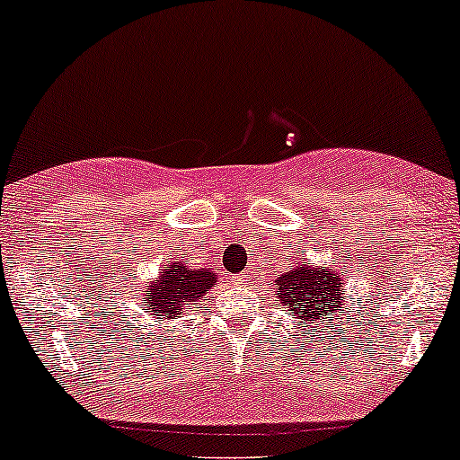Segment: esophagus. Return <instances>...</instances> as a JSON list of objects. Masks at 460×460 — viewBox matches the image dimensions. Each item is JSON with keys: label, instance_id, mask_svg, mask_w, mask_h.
Listing matches in <instances>:
<instances>
[{"label": "esophagus", "instance_id": "esophagus-1", "mask_svg": "<svg viewBox=\"0 0 460 460\" xmlns=\"http://www.w3.org/2000/svg\"><path fill=\"white\" fill-rule=\"evenodd\" d=\"M236 279H239V283H245V279H248V276L243 274V276H236Z\"/></svg>", "mask_w": 460, "mask_h": 460}]
</instances>
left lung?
<instances>
[{"instance_id": "left-lung-1", "label": "left lung", "mask_w": 460, "mask_h": 460, "mask_svg": "<svg viewBox=\"0 0 460 460\" xmlns=\"http://www.w3.org/2000/svg\"><path fill=\"white\" fill-rule=\"evenodd\" d=\"M344 271L347 265H315L305 259V250H298L289 271L274 280L276 298L280 307L305 320L307 327L324 324V315L344 311Z\"/></svg>"}]
</instances>
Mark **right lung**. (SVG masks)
<instances>
[{
    "label": "right lung",
    "instance_id": "add662e5",
    "mask_svg": "<svg viewBox=\"0 0 460 460\" xmlns=\"http://www.w3.org/2000/svg\"><path fill=\"white\" fill-rule=\"evenodd\" d=\"M215 283L217 274L212 268H192L184 256H177L157 271V279L136 285V296H140L137 309L155 318V323L180 318L184 309L197 307L201 296Z\"/></svg>",
    "mask_w": 460,
    "mask_h": 460
}]
</instances>
